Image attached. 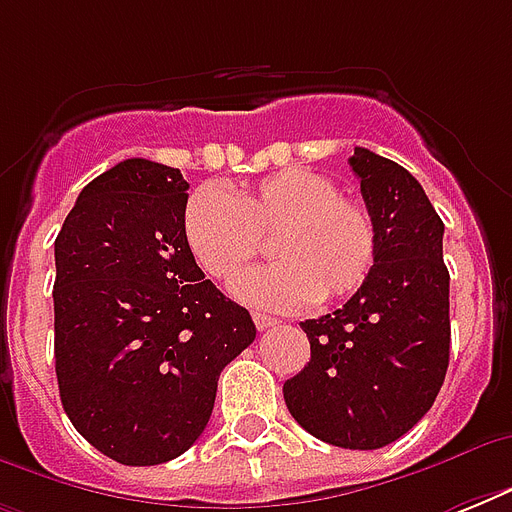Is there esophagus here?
Instances as JSON below:
<instances>
[{"instance_id":"1","label":"esophagus","mask_w":512,"mask_h":512,"mask_svg":"<svg viewBox=\"0 0 512 512\" xmlns=\"http://www.w3.org/2000/svg\"><path fill=\"white\" fill-rule=\"evenodd\" d=\"M252 321H255V327L260 329V332L276 327V319H273V316H265V313H252Z\"/></svg>"}]
</instances>
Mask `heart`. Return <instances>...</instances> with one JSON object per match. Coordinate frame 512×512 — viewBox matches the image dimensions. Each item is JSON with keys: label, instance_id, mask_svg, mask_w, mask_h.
I'll use <instances>...</instances> for the list:
<instances>
[{"label": "heart", "instance_id": "b5f03b06", "mask_svg": "<svg viewBox=\"0 0 512 512\" xmlns=\"http://www.w3.org/2000/svg\"><path fill=\"white\" fill-rule=\"evenodd\" d=\"M183 236L201 271L217 281L236 279L268 239L276 263L241 276L233 295L271 311L345 300L364 287L377 257L369 209L340 196L332 177L305 167L233 193L199 185L185 201Z\"/></svg>", "mask_w": 512, "mask_h": 512}]
</instances>
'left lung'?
<instances>
[{
    "instance_id": "1",
    "label": "left lung",
    "mask_w": 512,
    "mask_h": 512,
    "mask_svg": "<svg viewBox=\"0 0 512 512\" xmlns=\"http://www.w3.org/2000/svg\"><path fill=\"white\" fill-rule=\"evenodd\" d=\"M377 228V257L348 303L300 327L311 361L284 382L289 414L342 449L393 444L425 417L449 366L444 223L401 164L366 148L350 156Z\"/></svg>"
}]
</instances>
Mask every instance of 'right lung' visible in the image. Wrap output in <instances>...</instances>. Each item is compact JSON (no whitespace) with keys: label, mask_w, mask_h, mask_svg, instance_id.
Listing matches in <instances>:
<instances>
[{"label":"right lung","mask_w":512,"mask_h":512,"mask_svg":"<svg viewBox=\"0 0 512 512\" xmlns=\"http://www.w3.org/2000/svg\"><path fill=\"white\" fill-rule=\"evenodd\" d=\"M180 170L127 159L84 185L55 239L63 409L122 465L170 462L204 433L217 377L255 324L193 260Z\"/></svg>","instance_id":"obj_1"}]
</instances>
